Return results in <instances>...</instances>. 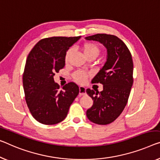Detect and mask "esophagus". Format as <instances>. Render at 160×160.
<instances>
[{
	"instance_id": "1",
	"label": "esophagus",
	"mask_w": 160,
	"mask_h": 160,
	"mask_svg": "<svg viewBox=\"0 0 160 160\" xmlns=\"http://www.w3.org/2000/svg\"><path fill=\"white\" fill-rule=\"evenodd\" d=\"M79 94L80 95H85L86 94V88L83 86L79 87Z\"/></svg>"
}]
</instances>
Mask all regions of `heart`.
Segmentation results:
<instances>
[{
	"mask_svg": "<svg viewBox=\"0 0 160 160\" xmlns=\"http://www.w3.org/2000/svg\"><path fill=\"white\" fill-rule=\"evenodd\" d=\"M82 49L83 54H84V55L86 57H91V56H94L96 57L100 53L99 47L96 44H95V43H92V42L85 43V44H83ZM72 49H69L68 51H67L65 57V61L66 63H68L69 60H70V57L71 56V54H72ZM89 76H90V73L83 72V71H76L75 72H74L72 74L73 79L75 80L77 82L80 83V84L84 83Z\"/></svg>",
	"mask_w": 160,
	"mask_h": 160,
	"instance_id": "b5f03b06",
	"label": "heart"
}]
</instances>
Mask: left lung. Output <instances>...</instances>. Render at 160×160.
Returning <instances> with one entry per match:
<instances>
[{"mask_svg":"<svg viewBox=\"0 0 160 160\" xmlns=\"http://www.w3.org/2000/svg\"><path fill=\"white\" fill-rule=\"evenodd\" d=\"M85 39L102 43L108 52L106 62L92 80V83L103 85V90H86L93 101L86 115L96 124H109L121 115L127 104L133 82L132 54L124 42L114 35L97 34Z\"/></svg>","mask_w":160,"mask_h":160,"instance_id":"left-lung-1","label":"left lung"}]
</instances>
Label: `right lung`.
<instances>
[{
	"label": "right lung",
	"mask_w": 160,
	"mask_h": 160,
	"mask_svg": "<svg viewBox=\"0 0 160 160\" xmlns=\"http://www.w3.org/2000/svg\"><path fill=\"white\" fill-rule=\"evenodd\" d=\"M80 37L45 38L28 54L23 73L25 100L33 117L43 124L62 121L79 94V87L75 82H70L60 89L53 77L65 67L69 47Z\"/></svg>",
	"instance_id": "add662e5"
}]
</instances>
